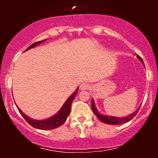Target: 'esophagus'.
<instances>
[{
    "label": "esophagus",
    "mask_w": 158,
    "mask_h": 158,
    "mask_svg": "<svg viewBox=\"0 0 158 158\" xmlns=\"http://www.w3.org/2000/svg\"><path fill=\"white\" fill-rule=\"evenodd\" d=\"M89 84L86 82H83L80 85V88L81 90H87L89 88Z\"/></svg>",
    "instance_id": "1"
}]
</instances>
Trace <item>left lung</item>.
Instances as JSON below:
<instances>
[{"mask_svg":"<svg viewBox=\"0 0 158 158\" xmlns=\"http://www.w3.org/2000/svg\"><path fill=\"white\" fill-rule=\"evenodd\" d=\"M137 59L140 60L141 62L143 63V64H144L142 58H141L140 56H138V55H137ZM139 108H140V107H139V108H137V109L136 110L133 114H130V115L127 116V117H121V118H120V117H112V116L103 115V114H100L99 111H98L97 108H96V106H95V104H94V99H92V110H93L94 113L95 114V115L97 116V117H98V119H99V120H101L102 122L105 123H107V124L119 125V124H122V123H125L128 122V121L131 120L132 118H134V117H135L136 114H137V112H138V110H139Z\"/></svg>","mask_w":158,"mask_h":158,"instance_id":"1","label":"left lung"}]
</instances>
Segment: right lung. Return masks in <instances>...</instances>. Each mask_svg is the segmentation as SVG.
Segmentation results:
<instances>
[{
	"label": "right lung",
	"instance_id": "obj_1",
	"mask_svg": "<svg viewBox=\"0 0 158 158\" xmlns=\"http://www.w3.org/2000/svg\"><path fill=\"white\" fill-rule=\"evenodd\" d=\"M44 41H46V39L42 40V41H37V42L35 43H33V44L30 45V46L25 51H27V50H30V49L31 48H35V47L37 46V45L41 44V42H44ZM78 90H79V88H77V89L76 90V91L74 92L73 94H71V96H70V97H68V99L65 101L64 105H63L62 107H61V109L59 110V112H58L57 114H56L54 116H52V117H50V118L42 119V120L33 119L30 118V117H29L28 116H27L25 114H23L19 107H17V108L18 109H19V111L20 112V114L22 115V117L25 119V120H26L31 126L41 130L54 129V128H58V127L61 126V125L65 122V120H66L67 118H68L69 114L70 113L72 102H73L74 98H75L76 95H77V94L78 93Z\"/></svg>",
	"mask_w": 158,
	"mask_h": 158
}]
</instances>
